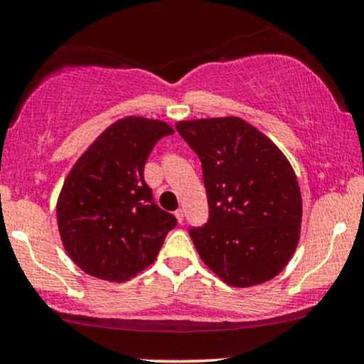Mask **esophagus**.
Returning a JSON list of instances; mask_svg holds the SVG:
<instances>
[{"instance_id":"1","label":"esophagus","mask_w":364,"mask_h":364,"mask_svg":"<svg viewBox=\"0 0 364 364\" xmlns=\"http://www.w3.org/2000/svg\"><path fill=\"white\" fill-rule=\"evenodd\" d=\"M174 215H176L178 223H179V224H183V220H185V219H183V217H185V215H183V210H181V208H178V210L174 212Z\"/></svg>"}]
</instances>
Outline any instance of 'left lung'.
<instances>
[{"label": "left lung", "mask_w": 364, "mask_h": 364, "mask_svg": "<svg viewBox=\"0 0 364 364\" xmlns=\"http://www.w3.org/2000/svg\"><path fill=\"white\" fill-rule=\"evenodd\" d=\"M176 129L202 162L208 220L190 228L203 263L229 286L275 277L294 253L303 203L284 154L246 121H179Z\"/></svg>", "instance_id": "obj_1"}]
</instances>
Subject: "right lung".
<instances>
[{"instance_id": "right-lung-1", "label": "right lung", "mask_w": 364, "mask_h": 364, "mask_svg": "<svg viewBox=\"0 0 364 364\" xmlns=\"http://www.w3.org/2000/svg\"><path fill=\"white\" fill-rule=\"evenodd\" d=\"M164 121L128 116L112 123L78 159L58 198V228L72 260L94 277L123 282L147 269L176 217L154 202L145 162Z\"/></svg>"}]
</instances>
